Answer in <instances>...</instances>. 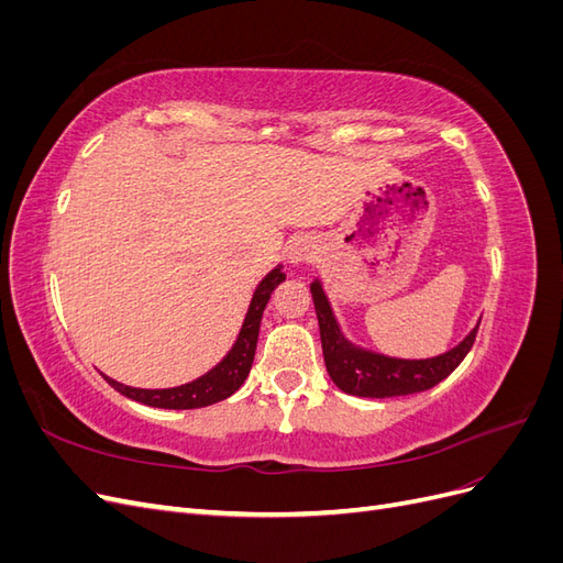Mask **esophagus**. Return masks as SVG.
I'll list each match as a JSON object with an SVG mask.
<instances>
[{"label": "esophagus", "mask_w": 563, "mask_h": 563, "mask_svg": "<svg viewBox=\"0 0 563 563\" xmlns=\"http://www.w3.org/2000/svg\"><path fill=\"white\" fill-rule=\"evenodd\" d=\"M314 255V244L308 240V236H300V240L291 242L286 249V261L291 265H298L302 261H310Z\"/></svg>", "instance_id": "obj_1"}]
</instances>
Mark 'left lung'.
I'll return each mask as SVG.
<instances>
[{
	"label": "left lung",
	"instance_id": "1",
	"mask_svg": "<svg viewBox=\"0 0 563 563\" xmlns=\"http://www.w3.org/2000/svg\"><path fill=\"white\" fill-rule=\"evenodd\" d=\"M310 291L319 319L323 364H327L331 380L354 397H404L434 387L451 376L457 364L465 360L474 345L476 329H479V323H476L455 347L444 354L430 356V360H399V356H387L354 345L343 329H340L319 279L310 284Z\"/></svg>",
	"mask_w": 563,
	"mask_h": 563
}]
</instances>
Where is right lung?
<instances>
[{"instance_id":"right-lung-1","label":"right lung","mask_w":563,"mask_h":563,"mask_svg":"<svg viewBox=\"0 0 563 563\" xmlns=\"http://www.w3.org/2000/svg\"><path fill=\"white\" fill-rule=\"evenodd\" d=\"M284 279L286 275L282 272V265L267 272L263 282L255 286L234 345L230 347V352L223 356V360H220L211 371L203 373V376H199L197 380L178 385V387H166V389H141V387H129L124 383H117L108 376L103 378L119 391V395H124L133 401H141L145 406H155V408H176V411H180V408H201V406H211L216 401L228 399L242 387V383L249 376L253 354H255V343H258L263 310L272 291H275Z\"/></svg>"}]
</instances>
